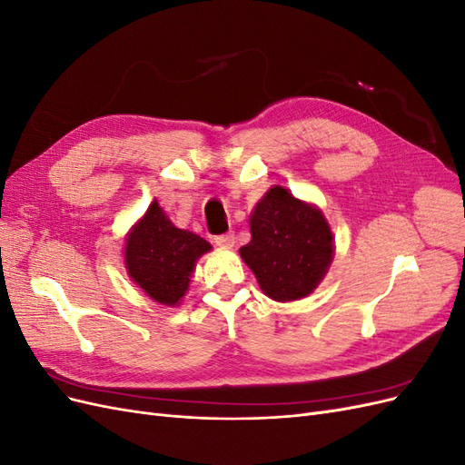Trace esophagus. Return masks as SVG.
<instances>
[{"instance_id":"esophagus-1","label":"esophagus","mask_w":465,"mask_h":465,"mask_svg":"<svg viewBox=\"0 0 465 465\" xmlns=\"http://www.w3.org/2000/svg\"><path fill=\"white\" fill-rule=\"evenodd\" d=\"M213 242L221 248H232L234 246V234L232 232H224V234H217L213 238Z\"/></svg>"}]
</instances>
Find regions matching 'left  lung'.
I'll list each match as a JSON object with an SVG mask.
<instances>
[{
	"mask_svg": "<svg viewBox=\"0 0 465 465\" xmlns=\"http://www.w3.org/2000/svg\"><path fill=\"white\" fill-rule=\"evenodd\" d=\"M252 241L241 258L260 289L277 302L308 297L333 260V234L322 211L273 186L250 215Z\"/></svg>",
	"mask_w": 465,
	"mask_h": 465,
	"instance_id": "8db88e82",
	"label": "left lung"
}]
</instances>
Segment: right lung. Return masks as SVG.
<instances>
[{
	"label": "right lung",
	"mask_w": 465,
	"mask_h": 465,
	"mask_svg": "<svg viewBox=\"0 0 465 465\" xmlns=\"http://www.w3.org/2000/svg\"><path fill=\"white\" fill-rule=\"evenodd\" d=\"M209 250L205 238L176 229L154 200L125 238V270L154 302L176 306L190 287L195 262Z\"/></svg>",
	"instance_id": "obj_1"
}]
</instances>
